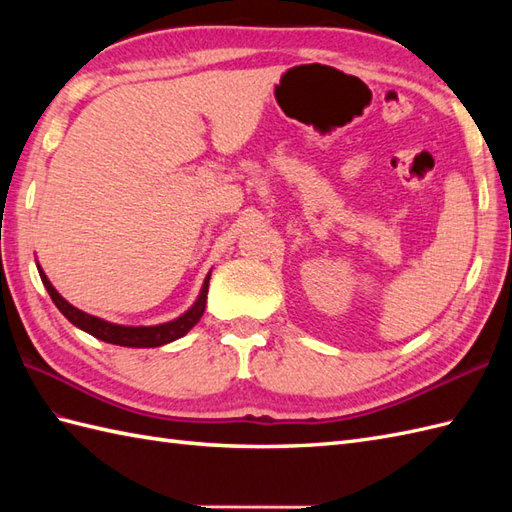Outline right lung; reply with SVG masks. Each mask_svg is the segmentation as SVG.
Wrapping results in <instances>:
<instances>
[{"label": "right lung", "mask_w": 512, "mask_h": 512, "mask_svg": "<svg viewBox=\"0 0 512 512\" xmlns=\"http://www.w3.org/2000/svg\"><path fill=\"white\" fill-rule=\"evenodd\" d=\"M39 268V277L46 286L50 299L54 301V306L61 310V314L70 323H74L76 328H81L83 332H88L96 339H101L105 343H114V345H123V347H160L165 343H171L180 339V336L187 334L195 323L202 319L204 308H206V292H209V279L211 275L204 279V286L200 290L198 301L193 303V308L182 314V317L173 319L169 323H160V325H151V328H127V325H116L110 321H103L99 317H92V314H85L79 308L70 306L57 290L52 288V284L48 281L46 273H43L41 266Z\"/></svg>", "instance_id": "1"}]
</instances>
